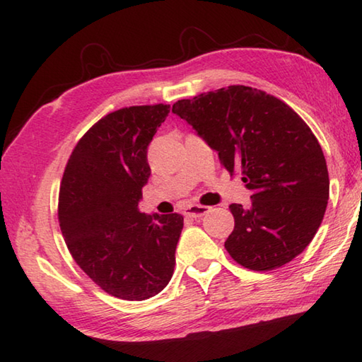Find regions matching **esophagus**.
<instances>
[{
	"label": "esophagus",
	"instance_id": "esophagus-1",
	"mask_svg": "<svg viewBox=\"0 0 362 362\" xmlns=\"http://www.w3.org/2000/svg\"><path fill=\"white\" fill-rule=\"evenodd\" d=\"M209 212H210V207L199 206V204H193V206H188L185 210H183V214L189 216V218H201V216H204Z\"/></svg>",
	"mask_w": 362,
	"mask_h": 362
}]
</instances>
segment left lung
Returning <instances> with one entry per match:
<instances>
[{"instance_id": "1", "label": "left lung", "mask_w": 362, "mask_h": 362, "mask_svg": "<svg viewBox=\"0 0 362 362\" xmlns=\"http://www.w3.org/2000/svg\"><path fill=\"white\" fill-rule=\"evenodd\" d=\"M173 112L240 170L252 204H231L234 231L225 248L240 266L271 271L310 244L329 199L323 150L305 122L264 91L231 85L180 100Z\"/></svg>"}]
</instances>
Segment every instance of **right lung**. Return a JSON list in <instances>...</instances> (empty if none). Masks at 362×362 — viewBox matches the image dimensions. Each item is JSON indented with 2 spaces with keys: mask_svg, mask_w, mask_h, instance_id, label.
Returning <instances> with one entry per match:
<instances>
[{
  "mask_svg": "<svg viewBox=\"0 0 362 362\" xmlns=\"http://www.w3.org/2000/svg\"><path fill=\"white\" fill-rule=\"evenodd\" d=\"M169 109L133 106L101 118L72 150L63 174L58 220L72 258L98 286L124 300L158 294L174 272L183 216L139 210L150 177L147 147Z\"/></svg>",
  "mask_w": 362,
  "mask_h": 362,
  "instance_id": "1",
  "label": "right lung"
}]
</instances>
